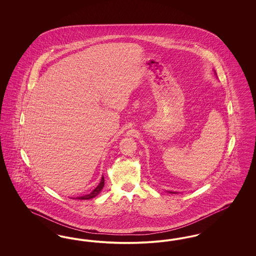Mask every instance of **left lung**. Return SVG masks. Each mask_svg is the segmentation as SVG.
Masks as SVG:
<instances>
[{
    "label": "left lung",
    "instance_id": "8db88e82",
    "mask_svg": "<svg viewBox=\"0 0 256 256\" xmlns=\"http://www.w3.org/2000/svg\"><path fill=\"white\" fill-rule=\"evenodd\" d=\"M170 193H172V192H170Z\"/></svg>",
    "mask_w": 256,
    "mask_h": 256
}]
</instances>
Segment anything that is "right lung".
I'll return each mask as SVG.
<instances>
[{
	"instance_id": "1",
	"label": "right lung",
	"mask_w": 256,
	"mask_h": 256,
	"mask_svg": "<svg viewBox=\"0 0 256 256\" xmlns=\"http://www.w3.org/2000/svg\"><path fill=\"white\" fill-rule=\"evenodd\" d=\"M104 185V176H102V180H100V184L98 185L97 187H96V188H95V189H94L90 194L82 196H78L76 198H78V200H90V198H94V196H96L100 194V192L102 191V189Z\"/></svg>"
}]
</instances>
